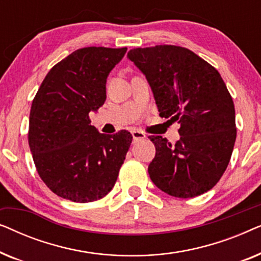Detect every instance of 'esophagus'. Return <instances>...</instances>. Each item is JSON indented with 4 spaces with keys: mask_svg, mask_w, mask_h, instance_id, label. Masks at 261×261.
Here are the masks:
<instances>
[{
    "mask_svg": "<svg viewBox=\"0 0 261 261\" xmlns=\"http://www.w3.org/2000/svg\"><path fill=\"white\" fill-rule=\"evenodd\" d=\"M132 135H133V141L134 142L144 140V139L146 138L145 133H142V132H140V130H133V132H132Z\"/></svg>",
    "mask_w": 261,
    "mask_h": 261,
    "instance_id": "obj_1",
    "label": "esophagus"
}]
</instances>
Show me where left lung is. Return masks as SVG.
<instances>
[{"label":"left lung","instance_id":"8db88e82","mask_svg":"<svg viewBox=\"0 0 261 261\" xmlns=\"http://www.w3.org/2000/svg\"><path fill=\"white\" fill-rule=\"evenodd\" d=\"M127 57L146 76L159 115L180 123L176 144L149 137L155 146L148 165L152 181L178 198L204 194L222 177L237 139L234 102L222 77L180 46L139 47Z\"/></svg>","mask_w":261,"mask_h":261}]
</instances>
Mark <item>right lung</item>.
<instances>
[{"mask_svg": "<svg viewBox=\"0 0 261 261\" xmlns=\"http://www.w3.org/2000/svg\"><path fill=\"white\" fill-rule=\"evenodd\" d=\"M127 47H84L56 64L32 102L28 144L39 176L59 197L94 202L112 190L132 134L99 133L89 113L105 105L110 71Z\"/></svg>", "mask_w": 261, "mask_h": 261, "instance_id": "right-lung-1", "label": "right lung"}]
</instances>
